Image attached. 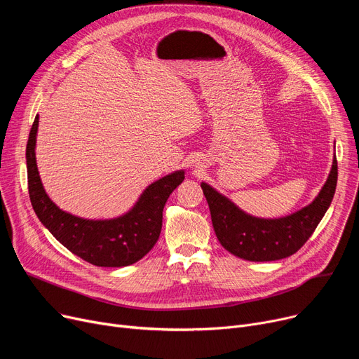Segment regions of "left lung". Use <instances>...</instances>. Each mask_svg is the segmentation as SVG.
I'll list each match as a JSON object with an SVG mask.
<instances>
[{"mask_svg":"<svg viewBox=\"0 0 359 359\" xmlns=\"http://www.w3.org/2000/svg\"><path fill=\"white\" fill-rule=\"evenodd\" d=\"M337 183V161L318 196L301 211L279 219L255 218L240 211L210 184L201 187L208 201L211 219L221 246L241 259L269 262L288 257L304 246L332 203Z\"/></svg>","mask_w":359,"mask_h":359,"instance_id":"8db88e82","label":"left lung"}]
</instances>
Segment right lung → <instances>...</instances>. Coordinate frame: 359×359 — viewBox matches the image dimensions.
Wrapping results in <instances>:
<instances>
[{"label":"right lung","mask_w":359,"mask_h":359,"mask_svg":"<svg viewBox=\"0 0 359 359\" xmlns=\"http://www.w3.org/2000/svg\"><path fill=\"white\" fill-rule=\"evenodd\" d=\"M39 116L34 118L26 147L29 196L33 210L52 236L75 256L102 268H122L142 259L158 240L163 208L184 172L149 184L137 205L123 217L93 221L61 211L46 195L36 165L34 145Z\"/></svg>","instance_id":"right-lung-1"}]
</instances>
